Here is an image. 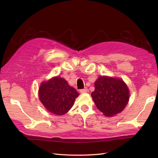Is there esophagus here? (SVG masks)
<instances>
[{
	"instance_id": "esophagus-1",
	"label": "esophagus",
	"mask_w": 158,
	"mask_h": 158,
	"mask_svg": "<svg viewBox=\"0 0 158 158\" xmlns=\"http://www.w3.org/2000/svg\"><path fill=\"white\" fill-rule=\"evenodd\" d=\"M80 92L81 94H84V93H87L88 92V88H84V89H80Z\"/></svg>"
}]
</instances>
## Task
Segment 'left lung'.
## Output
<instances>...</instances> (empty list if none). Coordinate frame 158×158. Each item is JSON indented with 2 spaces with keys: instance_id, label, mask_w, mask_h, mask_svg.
I'll use <instances>...</instances> for the list:
<instances>
[{
  "instance_id": "left-lung-1",
  "label": "left lung",
  "mask_w": 158,
  "mask_h": 158,
  "mask_svg": "<svg viewBox=\"0 0 158 158\" xmlns=\"http://www.w3.org/2000/svg\"><path fill=\"white\" fill-rule=\"evenodd\" d=\"M91 96L97 108L104 115L112 117L119 113L129 101V89L122 79L101 76L94 83Z\"/></svg>"
}]
</instances>
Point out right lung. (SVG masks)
<instances>
[{"label":"right lung","instance_id":"right-lung-1","mask_svg":"<svg viewBox=\"0 0 158 158\" xmlns=\"http://www.w3.org/2000/svg\"><path fill=\"white\" fill-rule=\"evenodd\" d=\"M79 95L64 79L59 77L43 82L39 89L40 101L49 112L57 115H62L68 112Z\"/></svg>","mask_w":158,"mask_h":158}]
</instances>
